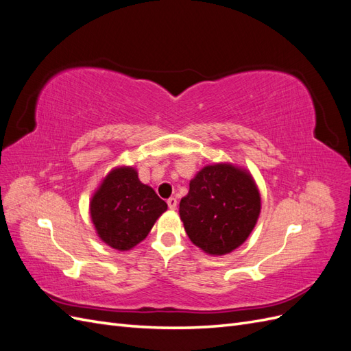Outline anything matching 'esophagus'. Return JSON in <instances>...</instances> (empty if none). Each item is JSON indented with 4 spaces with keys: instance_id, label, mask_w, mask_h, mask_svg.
<instances>
[{
    "instance_id": "obj_1",
    "label": "esophagus",
    "mask_w": 351,
    "mask_h": 351,
    "mask_svg": "<svg viewBox=\"0 0 351 351\" xmlns=\"http://www.w3.org/2000/svg\"><path fill=\"white\" fill-rule=\"evenodd\" d=\"M167 204H168V208H169V209H176V208H177V199H176V197H169V199L167 200Z\"/></svg>"
}]
</instances>
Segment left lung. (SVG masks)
Wrapping results in <instances>:
<instances>
[{"mask_svg": "<svg viewBox=\"0 0 351 351\" xmlns=\"http://www.w3.org/2000/svg\"><path fill=\"white\" fill-rule=\"evenodd\" d=\"M178 212L193 244L221 256L249 237L261 212V196L244 169L230 164L208 165L190 182Z\"/></svg>", "mask_w": 351, "mask_h": 351, "instance_id": "8db88e82", "label": "left lung"}]
</instances>
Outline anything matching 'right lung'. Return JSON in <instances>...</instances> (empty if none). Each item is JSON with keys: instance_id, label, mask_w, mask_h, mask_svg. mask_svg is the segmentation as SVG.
<instances>
[{"instance_id": "add662e5", "label": "right lung", "mask_w": 351, "mask_h": 351, "mask_svg": "<svg viewBox=\"0 0 351 351\" xmlns=\"http://www.w3.org/2000/svg\"><path fill=\"white\" fill-rule=\"evenodd\" d=\"M167 204L141 183L134 168H115L90 200V217L98 236L117 250H130L149 234Z\"/></svg>"}]
</instances>
